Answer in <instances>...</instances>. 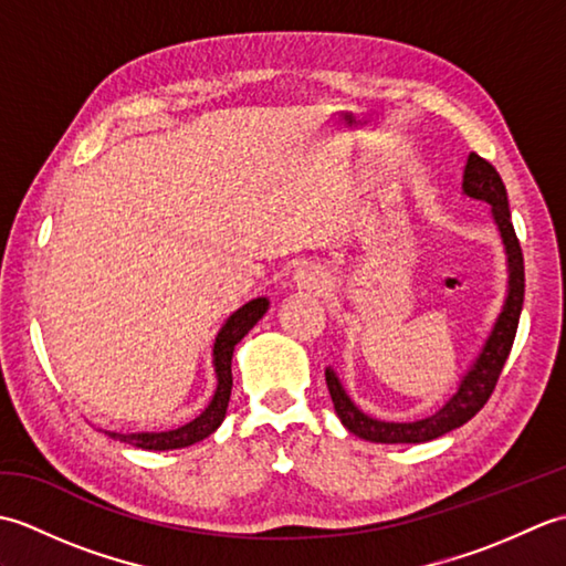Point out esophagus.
Returning <instances> with one entry per match:
<instances>
[{
  "label": "esophagus",
  "mask_w": 566,
  "mask_h": 566,
  "mask_svg": "<svg viewBox=\"0 0 566 566\" xmlns=\"http://www.w3.org/2000/svg\"><path fill=\"white\" fill-rule=\"evenodd\" d=\"M294 282L296 286H302V290L321 292L323 286L328 284V274L323 272V268H318V264H302V268L294 272Z\"/></svg>",
  "instance_id": "esophagus-1"
}]
</instances>
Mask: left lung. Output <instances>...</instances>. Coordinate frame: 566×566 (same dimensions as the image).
Returning <instances> with one entry per match:
<instances>
[{"instance_id": "8db88e82", "label": "left lung", "mask_w": 566, "mask_h": 566, "mask_svg": "<svg viewBox=\"0 0 566 566\" xmlns=\"http://www.w3.org/2000/svg\"><path fill=\"white\" fill-rule=\"evenodd\" d=\"M462 191L472 199H482L491 203V216L499 226V233L506 248L509 258V294L503 302L501 314L491 328L489 338L476 355L474 365L467 369V375L460 381V389L452 399L444 403L440 411L428 418L413 420V423H387V420H377L350 401L345 394L338 375L328 367L326 369V384L331 391V399L335 406V413L343 420V426L355 432L357 438L369 442H384V444H408V442H428L436 440L444 432L464 426L482 411L489 396L494 394L496 381L503 365H506L509 353L515 340V331H518L521 311H523V296H525V268H523V250L518 243V235L513 231L511 209H509V195L503 187V179L496 172V167L489 160L479 158L476 153H469L462 177Z\"/></svg>"}]
</instances>
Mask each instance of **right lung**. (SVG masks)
I'll list each match as a JSON object with an SVG mask.
<instances>
[{
    "label": "right lung",
    "mask_w": 566,
    "mask_h": 566,
    "mask_svg": "<svg viewBox=\"0 0 566 566\" xmlns=\"http://www.w3.org/2000/svg\"><path fill=\"white\" fill-rule=\"evenodd\" d=\"M270 302L264 296L252 298L245 306H240L235 314L223 323V328L216 335L213 343V369H216V391L209 406L203 408L201 416L195 420H189L187 426L175 428V430H165V432H112L104 430L106 436L118 440V442H128L134 448L140 450H179V448H189L203 438H209L211 432L223 423L226 418V408L228 399H231V389H233V375H231V359L235 345L245 338L248 331L255 326V323L268 314Z\"/></svg>",
    "instance_id": "obj_1"
}]
</instances>
